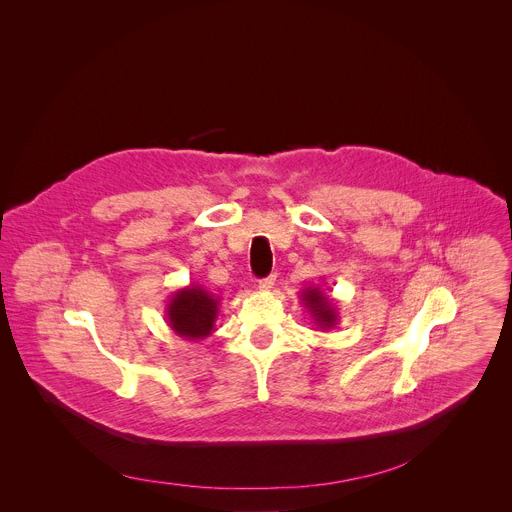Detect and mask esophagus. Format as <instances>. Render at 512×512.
<instances>
[{"instance_id": "esophagus-1", "label": "esophagus", "mask_w": 512, "mask_h": 512, "mask_svg": "<svg viewBox=\"0 0 512 512\" xmlns=\"http://www.w3.org/2000/svg\"><path fill=\"white\" fill-rule=\"evenodd\" d=\"M273 285H275V275H271L267 279H259V283H257L259 291H269Z\"/></svg>"}]
</instances>
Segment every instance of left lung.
Instances as JSON below:
<instances>
[{"mask_svg":"<svg viewBox=\"0 0 512 512\" xmlns=\"http://www.w3.org/2000/svg\"><path fill=\"white\" fill-rule=\"evenodd\" d=\"M300 300L306 308V312L310 314V318L314 320V324L322 330L328 332L338 324V310H336V302L332 296L324 294V289L318 285H310L306 289L300 291Z\"/></svg>","mask_w":512,"mask_h":512,"instance_id":"8db88e82","label":"left lung"}]
</instances>
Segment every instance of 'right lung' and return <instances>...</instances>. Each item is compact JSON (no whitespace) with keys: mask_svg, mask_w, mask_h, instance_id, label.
<instances>
[{"mask_svg":"<svg viewBox=\"0 0 512 512\" xmlns=\"http://www.w3.org/2000/svg\"><path fill=\"white\" fill-rule=\"evenodd\" d=\"M221 298L212 296L202 285L176 289L166 304V322L170 330L184 340H204L212 334L218 318Z\"/></svg>","mask_w":512,"mask_h":512,"instance_id":"add662e5","label":"right lung"}]
</instances>
